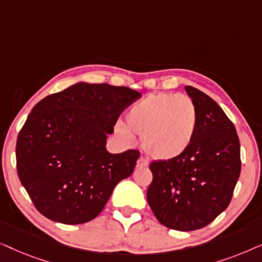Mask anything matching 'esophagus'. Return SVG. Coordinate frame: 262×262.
Here are the masks:
<instances>
[{"instance_id":"obj_1","label":"esophagus","mask_w":262,"mask_h":262,"mask_svg":"<svg viewBox=\"0 0 262 262\" xmlns=\"http://www.w3.org/2000/svg\"><path fill=\"white\" fill-rule=\"evenodd\" d=\"M149 164L148 161L145 159H143V157H139L138 161H137V168H144Z\"/></svg>"}]
</instances>
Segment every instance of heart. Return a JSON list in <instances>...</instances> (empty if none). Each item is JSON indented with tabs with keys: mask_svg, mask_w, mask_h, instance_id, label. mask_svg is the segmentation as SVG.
I'll list each match as a JSON object with an SVG mask.
<instances>
[{
	"mask_svg": "<svg viewBox=\"0 0 262 262\" xmlns=\"http://www.w3.org/2000/svg\"><path fill=\"white\" fill-rule=\"evenodd\" d=\"M198 128V111L187 95L156 93L128 110L126 123L116 130L126 139L142 137L143 149L156 160L180 156L191 146Z\"/></svg>",
	"mask_w": 262,
	"mask_h": 262,
	"instance_id": "heart-1",
	"label": "heart"
}]
</instances>
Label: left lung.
Wrapping results in <instances>:
<instances>
[{
	"label": "left lung",
	"instance_id": "obj_1",
	"mask_svg": "<svg viewBox=\"0 0 262 262\" xmlns=\"http://www.w3.org/2000/svg\"><path fill=\"white\" fill-rule=\"evenodd\" d=\"M198 111L192 144L180 156L150 163L146 199L157 221L180 231L202 229L231 202L241 173L239 141L232 121L199 89L186 87Z\"/></svg>",
	"mask_w": 262,
	"mask_h": 262
}]
</instances>
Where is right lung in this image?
Listing matches in <instances>:
<instances>
[{"label": "right lung", "mask_w": 262, "mask_h": 262, "mask_svg": "<svg viewBox=\"0 0 262 262\" xmlns=\"http://www.w3.org/2000/svg\"><path fill=\"white\" fill-rule=\"evenodd\" d=\"M141 98L127 87L77 83L40 100L16 139V170L39 212L82 224L101 212L114 187L134 173L139 150H106L118 118Z\"/></svg>", "instance_id": "1"}]
</instances>
